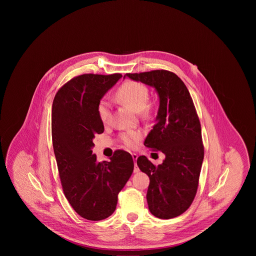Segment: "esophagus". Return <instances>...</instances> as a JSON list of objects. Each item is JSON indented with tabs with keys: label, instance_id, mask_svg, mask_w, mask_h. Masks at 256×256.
<instances>
[{
	"label": "esophagus",
	"instance_id": "34e87169",
	"mask_svg": "<svg viewBox=\"0 0 256 256\" xmlns=\"http://www.w3.org/2000/svg\"><path fill=\"white\" fill-rule=\"evenodd\" d=\"M132 156L134 161H136V159H138V155H136V153H132ZM138 171H140V169H138V167L136 166V164L134 163V173H138Z\"/></svg>",
	"mask_w": 256,
	"mask_h": 256
}]
</instances>
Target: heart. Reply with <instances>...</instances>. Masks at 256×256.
<instances>
[{"label":"heart","instance_id":"heart-1","mask_svg":"<svg viewBox=\"0 0 256 256\" xmlns=\"http://www.w3.org/2000/svg\"><path fill=\"white\" fill-rule=\"evenodd\" d=\"M116 99L132 108L136 114L147 110V104L149 101V91L144 84L128 81L122 84L118 92ZM97 114L102 124H107L112 120V105L108 100L102 99L97 106ZM124 144L128 148H134L140 140V134L138 132H126L122 136Z\"/></svg>","mask_w":256,"mask_h":256}]
</instances>
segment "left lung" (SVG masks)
Returning <instances> with one entry per match:
<instances>
[{
    "mask_svg": "<svg viewBox=\"0 0 256 256\" xmlns=\"http://www.w3.org/2000/svg\"><path fill=\"white\" fill-rule=\"evenodd\" d=\"M155 88L159 97L156 124L144 140L146 147L161 151L157 167L147 157L136 164L150 178L149 210L159 218H172L192 204L204 161L202 128L190 94L178 76L165 70L126 74L124 78Z\"/></svg>",
    "mask_w": 256,
    "mask_h": 256,
    "instance_id": "1",
    "label": "left lung"
}]
</instances>
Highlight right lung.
Segmentation results:
<instances>
[{
  "label": "right lung",
  "instance_id": "right-lung-1",
  "mask_svg": "<svg viewBox=\"0 0 256 256\" xmlns=\"http://www.w3.org/2000/svg\"><path fill=\"white\" fill-rule=\"evenodd\" d=\"M122 76L85 74L64 84L52 110V146L64 194L82 218L100 221L116 208L118 194L134 171L130 153L118 150L109 161L92 154L93 138L104 132L97 106Z\"/></svg>",
  "mask_w": 256,
  "mask_h": 256
}]
</instances>
